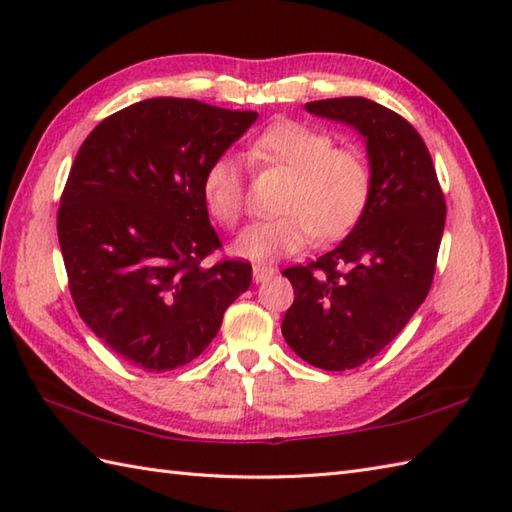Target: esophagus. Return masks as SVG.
I'll return each mask as SVG.
<instances>
[{"mask_svg":"<svg viewBox=\"0 0 512 512\" xmlns=\"http://www.w3.org/2000/svg\"><path fill=\"white\" fill-rule=\"evenodd\" d=\"M275 275V268L273 266H266V264H255L253 266V279L255 284H262V281L270 279Z\"/></svg>","mask_w":512,"mask_h":512,"instance_id":"esophagus-1","label":"esophagus"}]
</instances>
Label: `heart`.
<instances>
[{"instance_id": "b5f03b06", "label": "heart", "mask_w": 512, "mask_h": 512, "mask_svg": "<svg viewBox=\"0 0 512 512\" xmlns=\"http://www.w3.org/2000/svg\"><path fill=\"white\" fill-rule=\"evenodd\" d=\"M250 160L259 167L290 171L279 200L281 215L264 220L237 239L235 253L257 262L295 255L321 239L352 231L372 198V167L356 147H334L325 129L297 121L268 125L250 145ZM206 209L226 228H235L246 213V180L237 160L215 158L202 176Z\"/></svg>"}]
</instances>
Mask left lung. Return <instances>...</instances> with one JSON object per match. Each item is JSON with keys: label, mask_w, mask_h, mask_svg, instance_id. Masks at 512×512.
Instances as JSON below:
<instances>
[{"label": "left lung", "mask_w": 512, "mask_h": 512, "mask_svg": "<svg viewBox=\"0 0 512 512\" xmlns=\"http://www.w3.org/2000/svg\"><path fill=\"white\" fill-rule=\"evenodd\" d=\"M314 116L352 125L367 143L372 198L330 253L284 273L295 288L281 334L303 361L343 372L396 339L427 299L447 202L420 134L363 96L306 103Z\"/></svg>", "instance_id": "left-lung-1"}]
</instances>
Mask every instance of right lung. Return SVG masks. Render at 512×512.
Wrapping results in <instances>:
<instances>
[{"mask_svg": "<svg viewBox=\"0 0 512 512\" xmlns=\"http://www.w3.org/2000/svg\"><path fill=\"white\" fill-rule=\"evenodd\" d=\"M255 121L257 112L160 96L83 140L57 213L61 255L81 319L129 365L191 363L248 290L244 259L206 262L222 242L202 176Z\"/></svg>", "mask_w": 512, "mask_h": 512, "instance_id": "obj_1", "label": "right lung"}]
</instances>
